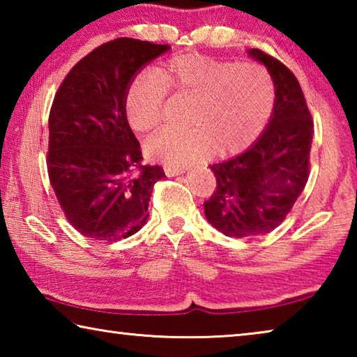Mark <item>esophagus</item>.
Listing matches in <instances>:
<instances>
[{
	"label": "esophagus",
	"mask_w": 357,
	"mask_h": 357,
	"mask_svg": "<svg viewBox=\"0 0 357 357\" xmlns=\"http://www.w3.org/2000/svg\"><path fill=\"white\" fill-rule=\"evenodd\" d=\"M185 170H187V167H179V165H165L164 167V172H165V174L167 176H178V174H183V173H185Z\"/></svg>",
	"instance_id": "1"
}]
</instances>
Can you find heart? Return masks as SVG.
Listing matches in <instances>:
<instances>
[{"label":"heart","instance_id":"obj_1","mask_svg":"<svg viewBox=\"0 0 357 357\" xmlns=\"http://www.w3.org/2000/svg\"><path fill=\"white\" fill-rule=\"evenodd\" d=\"M167 89L193 99L192 128H167L144 144L148 157L184 165L215 151L234 153L264 130L275 105V84L258 63H234L202 55H183L138 75L126 94V116L138 134L159 128L165 113Z\"/></svg>","mask_w":357,"mask_h":357}]
</instances>
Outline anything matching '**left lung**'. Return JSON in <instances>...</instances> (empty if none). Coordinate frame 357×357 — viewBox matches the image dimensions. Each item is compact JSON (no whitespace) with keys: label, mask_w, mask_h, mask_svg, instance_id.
I'll use <instances>...</instances> for the list:
<instances>
[{"label":"left lung","mask_w":357,"mask_h":357,"mask_svg":"<svg viewBox=\"0 0 357 357\" xmlns=\"http://www.w3.org/2000/svg\"><path fill=\"white\" fill-rule=\"evenodd\" d=\"M249 56L264 64L275 84L269 123L244 153L211 165L217 187L204 215L225 236L252 238L285 220L309 179L313 123L298 78L258 48Z\"/></svg>","instance_id":"obj_1"}]
</instances>
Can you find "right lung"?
Here are the masks:
<instances>
[{
	"mask_svg": "<svg viewBox=\"0 0 357 357\" xmlns=\"http://www.w3.org/2000/svg\"><path fill=\"white\" fill-rule=\"evenodd\" d=\"M170 48L132 38L107 42L72 68L53 99L48 178L66 219L83 236L113 243L148 220L153 187L165 173L142 165L126 94L138 72Z\"/></svg>",
	"mask_w": 357,
	"mask_h": 357,
	"instance_id": "1",
	"label": "right lung"
}]
</instances>
